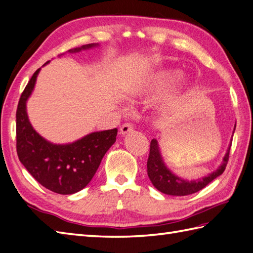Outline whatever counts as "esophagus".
Segmentation results:
<instances>
[{
	"instance_id": "34e87169",
	"label": "esophagus",
	"mask_w": 253,
	"mask_h": 253,
	"mask_svg": "<svg viewBox=\"0 0 253 253\" xmlns=\"http://www.w3.org/2000/svg\"><path fill=\"white\" fill-rule=\"evenodd\" d=\"M133 131V126L131 123H125L121 127H120V134L122 135H126V134L131 133Z\"/></svg>"
}]
</instances>
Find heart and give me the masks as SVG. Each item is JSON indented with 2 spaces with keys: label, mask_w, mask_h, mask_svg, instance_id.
Returning <instances> with one entry per match:
<instances>
[{
  "label": "heart",
  "mask_w": 253,
  "mask_h": 253,
  "mask_svg": "<svg viewBox=\"0 0 253 253\" xmlns=\"http://www.w3.org/2000/svg\"><path fill=\"white\" fill-rule=\"evenodd\" d=\"M178 69H162L149 75L147 79L133 87L130 91L131 97H154L165 92L159 101L158 108L164 115L176 112L181 108L192 88V82L187 75H180Z\"/></svg>",
  "instance_id": "1"
}]
</instances>
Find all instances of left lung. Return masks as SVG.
I'll use <instances>...</instances> for the list:
<instances>
[{
	"label": "left lung",
	"mask_w": 253,
	"mask_h": 253,
	"mask_svg": "<svg viewBox=\"0 0 253 253\" xmlns=\"http://www.w3.org/2000/svg\"><path fill=\"white\" fill-rule=\"evenodd\" d=\"M236 125L234 127L233 134L235 133ZM231 141H233V135H231L230 144L227 148L225 156L223 158L220 166L214 170L213 172L209 173L208 176H204L200 179L193 180H185L181 177L177 176L170 170L167 165L165 164L164 158L162 156L161 147H159L158 141L156 138H153L151 142V149H149V156L147 161V174L151 180L154 187L158 191L168 195H174V197H184L200 191L205 188L210 182H212L214 179L219 177L224 172L226 165L228 162L229 151L231 146Z\"/></svg>",
	"instance_id": "8db88e82"
}]
</instances>
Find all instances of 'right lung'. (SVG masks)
<instances>
[{
    "instance_id": "obj_1",
    "label": "right lung",
    "mask_w": 253,
    "mask_h": 253,
    "mask_svg": "<svg viewBox=\"0 0 253 253\" xmlns=\"http://www.w3.org/2000/svg\"><path fill=\"white\" fill-rule=\"evenodd\" d=\"M98 45L84 44L69 50V52L76 53ZM48 63L49 61L45 64ZM40 70L35 72L18 102L17 155L28 172L44 188L59 194H73L84 189L95 176L105 154L116 142L118 128L91 132L68 144H53L43 138L33 127L26 108Z\"/></svg>"
}]
</instances>
